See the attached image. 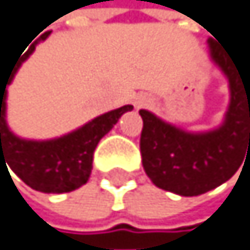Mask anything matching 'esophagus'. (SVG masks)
Returning <instances> with one entry per match:
<instances>
[{
  "label": "esophagus",
  "instance_id": "obj_1",
  "mask_svg": "<svg viewBox=\"0 0 250 250\" xmlns=\"http://www.w3.org/2000/svg\"><path fill=\"white\" fill-rule=\"evenodd\" d=\"M137 104H139V106H140V105H142V104H144V102H137Z\"/></svg>",
  "mask_w": 250,
  "mask_h": 250
}]
</instances>
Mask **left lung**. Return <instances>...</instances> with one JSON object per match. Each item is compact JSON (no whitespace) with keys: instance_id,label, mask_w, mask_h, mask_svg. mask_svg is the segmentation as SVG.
Masks as SVG:
<instances>
[{"instance_id":"8db88e82","label":"left lung","mask_w":250,"mask_h":250,"mask_svg":"<svg viewBox=\"0 0 250 250\" xmlns=\"http://www.w3.org/2000/svg\"><path fill=\"white\" fill-rule=\"evenodd\" d=\"M212 62L230 84V105L222 126L208 132H187L140 110L142 164L158 188L180 196H198L225 184L250 153V73L209 38Z\"/></svg>"}]
</instances>
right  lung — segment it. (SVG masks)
<instances>
[{"label":"right lung","mask_w":250,"mask_h":250,"mask_svg":"<svg viewBox=\"0 0 250 250\" xmlns=\"http://www.w3.org/2000/svg\"><path fill=\"white\" fill-rule=\"evenodd\" d=\"M49 33L51 31L42 35L22 57H19V62L4 80L0 76V166L1 161H4V166L7 163V166L36 191L68 193L89 180L95 146L124 113L130 111L134 106L124 105L104 113L83 127L59 139L25 140L14 135L6 123V87L11 84L20 65L31 56L38 42L44 41Z\"/></svg>","instance_id":"1"}]
</instances>
